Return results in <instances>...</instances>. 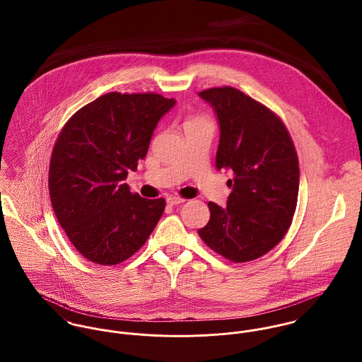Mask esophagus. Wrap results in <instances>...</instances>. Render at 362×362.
I'll return each instance as SVG.
<instances>
[{"mask_svg": "<svg viewBox=\"0 0 362 362\" xmlns=\"http://www.w3.org/2000/svg\"><path fill=\"white\" fill-rule=\"evenodd\" d=\"M187 199L185 198H181V197H170V198H167V204L168 205H180V204H182V202H185Z\"/></svg>", "mask_w": 362, "mask_h": 362, "instance_id": "34e87169", "label": "esophagus"}]
</instances>
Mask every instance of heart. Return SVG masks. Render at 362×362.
Masks as SVG:
<instances>
[{
  "instance_id": "b5f03b06",
  "label": "heart",
  "mask_w": 362,
  "mask_h": 362,
  "mask_svg": "<svg viewBox=\"0 0 362 362\" xmlns=\"http://www.w3.org/2000/svg\"><path fill=\"white\" fill-rule=\"evenodd\" d=\"M202 122H207L205 118H202V117H192V118H188L187 121H185V124L184 125H192V124H202Z\"/></svg>"
}]
</instances>
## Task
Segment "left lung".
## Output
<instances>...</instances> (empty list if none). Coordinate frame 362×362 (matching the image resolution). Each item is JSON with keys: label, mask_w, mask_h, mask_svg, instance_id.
<instances>
[{"label": "left lung", "mask_w": 362, "mask_h": 362, "mask_svg": "<svg viewBox=\"0 0 362 362\" xmlns=\"http://www.w3.org/2000/svg\"><path fill=\"white\" fill-rule=\"evenodd\" d=\"M199 96L220 124L216 167L233 171L227 206L209 202V223L198 231L216 254L243 263L274 248L291 226L300 167L281 118L241 90L210 88Z\"/></svg>", "instance_id": "8db88e82"}]
</instances>
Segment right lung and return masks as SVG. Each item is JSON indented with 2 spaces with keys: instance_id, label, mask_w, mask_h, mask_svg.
Masks as SVG:
<instances>
[{
  "instance_id": "add662e5",
  "label": "right lung",
  "mask_w": 362,
  "mask_h": 362,
  "mask_svg": "<svg viewBox=\"0 0 362 362\" xmlns=\"http://www.w3.org/2000/svg\"><path fill=\"white\" fill-rule=\"evenodd\" d=\"M174 104L153 92H111L79 108L61 129L49 168L50 199L88 260L118 264L155 230L165 201L132 194L124 180L145 158L158 119Z\"/></svg>"
}]
</instances>
